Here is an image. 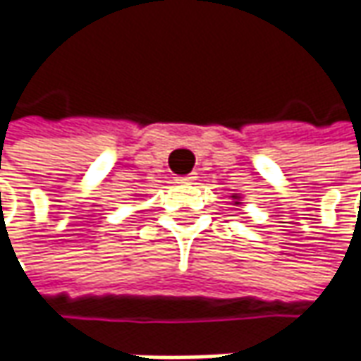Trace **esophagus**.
I'll return each instance as SVG.
<instances>
[{
    "mask_svg": "<svg viewBox=\"0 0 361 361\" xmlns=\"http://www.w3.org/2000/svg\"><path fill=\"white\" fill-rule=\"evenodd\" d=\"M174 180H176L178 185H195L197 176H195V174H187V176H176Z\"/></svg>",
    "mask_w": 361,
    "mask_h": 361,
    "instance_id": "34e87169",
    "label": "esophagus"
}]
</instances>
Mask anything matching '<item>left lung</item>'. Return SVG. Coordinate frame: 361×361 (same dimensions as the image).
<instances>
[{"instance_id": "8db88e82", "label": "left lung", "mask_w": 361, "mask_h": 361, "mask_svg": "<svg viewBox=\"0 0 361 361\" xmlns=\"http://www.w3.org/2000/svg\"><path fill=\"white\" fill-rule=\"evenodd\" d=\"M233 199H235V204H239V197L237 195H233Z\"/></svg>"}]
</instances>
